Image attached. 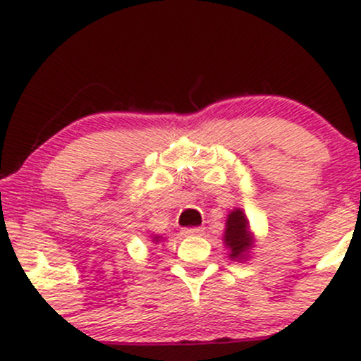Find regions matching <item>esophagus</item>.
<instances>
[{
    "label": "esophagus",
    "mask_w": 361,
    "mask_h": 361,
    "mask_svg": "<svg viewBox=\"0 0 361 361\" xmlns=\"http://www.w3.org/2000/svg\"><path fill=\"white\" fill-rule=\"evenodd\" d=\"M183 234L190 235V238H193V235H202L204 234V227H186V229H183Z\"/></svg>",
    "instance_id": "esophagus-1"
}]
</instances>
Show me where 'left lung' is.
I'll return each mask as SVG.
<instances>
[{
	"mask_svg": "<svg viewBox=\"0 0 361 361\" xmlns=\"http://www.w3.org/2000/svg\"><path fill=\"white\" fill-rule=\"evenodd\" d=\"M224 244L229 247V256L233 259H246L247 252L255 246V238L250 231L246 214L241 209H234L229 212L226 221V233H224Z\"/></svg>",
	"mask_w": 361,
	"mask_h": 361,
	"instance_id": "obj_1",
	"label": "left lung"
}]
</instances>
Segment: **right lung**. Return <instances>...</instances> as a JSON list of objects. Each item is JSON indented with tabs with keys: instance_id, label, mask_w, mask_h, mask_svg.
Instances as JSON below:
<instances>
[{
	"instance_id": "obj_1",
	"label": "right lung",
	"mask_w": 361,
	"mask_h": 361,
	"mask_svg": "<svg viewBox=\"0 0 361 361\" xmlns=\"http://www.w3.org/2000/svg\"><path fill=\"white\" fill-rule=\"evenodd\" d=\"M151 239H152V243H159L163 238H161V235H151Z\"/></svg>"
}]
</instances>
